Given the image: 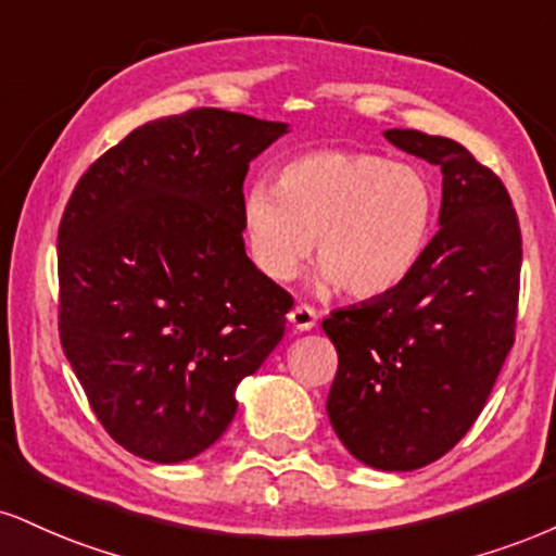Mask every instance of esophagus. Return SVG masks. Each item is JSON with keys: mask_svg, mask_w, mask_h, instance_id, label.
<instances>
[{"mask_svg": "<svg viewBox=\"0 0 556 556\" xmlns=\"http://www.w3.org/2000/svg\"><path fill=\"white\" fill-rule=\"evenodd\" d=\"M287 320H290L295 331H311L313 326L318 324V313L307 305H295L290 313H287Z\"/></svg>", "mask_w": 556, "mask_h": 556, "instance_id": "obj_1", "label": "esophagus"}]
</instances>
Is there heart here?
I'll use <instances>...</instances> for the list:
<instances>
[{
  "label": "heart",
  "instance_id": "b5f03b06",
  "mask_svg": "<svg viewBox=\"0 0 556 556\" xmlns=\"http://www.w3.org/2000/svg\"><path fill=\"white\" fill-rule=\"evenodd\" d=\"M438 210V186L419 165L376 152L316 150L287 160L277 186H245L240 225L253 264L274 282L295 277L316 240V287L342 285L350 295L378 298L417 269Z\"/></svg>",
  "mask_w": 556,
  "mask_h": 556
}]
</instances>
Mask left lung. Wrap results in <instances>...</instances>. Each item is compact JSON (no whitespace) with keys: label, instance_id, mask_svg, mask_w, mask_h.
Wrapping results in <instances>:
<instances>
[{"label":"left lung","instance_id":"obj_1","mask_svg":"<svg viewBox=\"0 0 556 556\" xmlns=\"http://www.w3.org/2000/svg\"><path fill=\"white\" fill-rule=\"evenodd\" d=\"M440 165L438 236L396 290L324 320L339 354L326 412L346 451L380 471H414L471 430L513 346L520 227L503 180L466 147L388 129Z\"/></svg>","mask_w":556,"mask_h":556}]
</instances>
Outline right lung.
<instances>
[{"label":"right lung","instance_id":"right-lung-1","mask_svg":"<svg viewBox=\"0 0 556 556\" xmlns=\"http://www.w3.org/2000/svg\"><path fill=\"white\" fill-rule=\"evenodd\" d=\"M282 122L193 109L134 129L79 178L59 227V337L100 425L180 464L217 443L292 298L245 256L240 199Z\"/></svg>","mask_w":556,"mask_h":556}]
</instances>
